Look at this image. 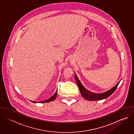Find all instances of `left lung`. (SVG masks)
<instances>
[{"label":"left lung","mask_w":134,"mask_h":134,"mask_svg":"<svg viewBox=\"0 0 134 134\" xmlns=\"http://www.w3.org/2000/svg\"><path fill=\"white\" fill-rule=\"evenodd\" d=\"M75 79L76 81L77 84L78 85V87L79 88V91L80 92L81 95L82 96L85 98L87 100H99L101 99H105L107 97H108L109 96H111L116 90L118 86L119 85L121 79L115 85L114 87H113L112 88L109 89V90L101 93H94L92 92H91L89 90H88L87 89L85 88V87L82 85L80 81L79 80L78 77L76 74L75 73Z\"/></svg>","instance_id":"left-lung-1"}]
</instances>
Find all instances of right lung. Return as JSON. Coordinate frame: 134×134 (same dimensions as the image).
<instances>
[{
  "label": "right lung",
  "mask_w": 134,
  "mask_h": 134,
  "mask_svg": "<svg viewBox=\"0 0 134 134\" xmlns=\"http://www.w3.org/2000/svg\"><path fill=\"white\" fill-rule=\"evenodd\" d=\"M59 80H60V79H59ZM57 90H56V92L53 95V96H52L51 97H49V98H48L47 99H46V100H44V101H42V102H33V101H31V100H30L31 102H33V103H47V102H51V101H53V100H54V99H56V97H57Z\"/></svg>",
  "instance_id": "obj_1"
}]
</instances>
